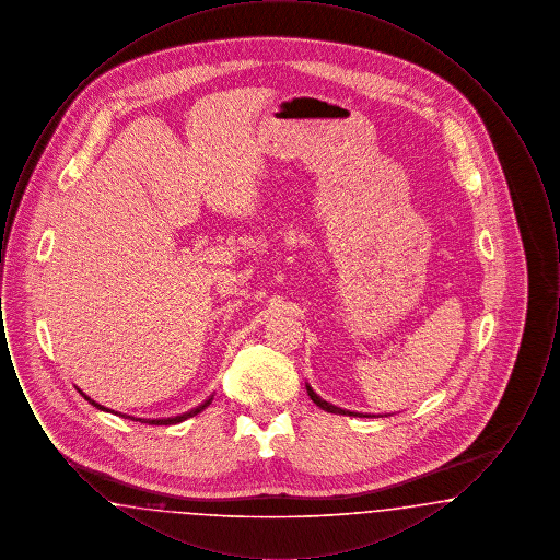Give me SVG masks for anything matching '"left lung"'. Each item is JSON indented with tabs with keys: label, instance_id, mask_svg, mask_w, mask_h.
<instances>
[{
	"label": "left lung",
	"instance_id": "obj_1",
	"mask_svg": "<svg viewBox=\"0 0 560 560\" xmlns=\"http://www.w3.org/2000/svg\"><path fill=\"white\" fill-rule=\"evenodd\" d=\"M306 390H308V397L313 399V402L320 407V409H325V411H329V413H340V416H359V413H354V411H347V409H340V407H336V405H331V402H327V400L320 399L319 395L306 384Z\"/></svg>",
	"mask_w": 560,
	"mask_h": 560
}]
</instances>
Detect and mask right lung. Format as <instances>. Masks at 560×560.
Returning <instances> with one entry per match:
<instances>
[{
	"label": "right lung",
	"instance_id": "1",
	"mask_svg": "<svg viewBox=\"0 0 560 560\" xmlns=\"http://www.w3.org/2000/svg\"><path fill=\"white\" fill-rule=\"evenodd\" d=\"M81 397L88 400V402H92L96 409H103V411H108L107 407H103L101 402H96V400L90 399L88 395H83L80 390ZM213 397H210L208 400H203L201 405H197L195 409H190L187 413H180V416H174V418H161V420H142V418H136V422H142V424H151V427H170V424H180V422H185L188 418H192V416H197V413H201L210 402H212ZM117 416H121V418H128V420H133L132 416H126V413H117Z\"/></svg>",
	"mask_w": 560,
	"mask_h": 560
}]
</instances>
